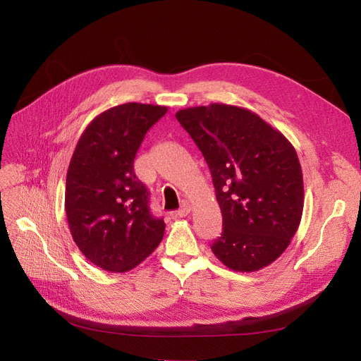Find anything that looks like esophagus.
Instances as JSON below:
<instances>
[{
  "instance_id": "esophagus-1",
  "label": "esophagus",
  "mask_w": 361,
  "mask_h": 361,
  "mask_svg": "<svg viewBox=\"0 0 361 361\" xmlns=\"http://www.w3.org/2000/svg\"><path fill=\"white\" fill-rule=\"evenodd\" d=\"M190 212H191V206L187 203V204H183V206L180 207V209L176 212V216H179V218L187 216Z\"/></svg>"
}]
</instances>
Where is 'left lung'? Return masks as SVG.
Instances as JSON below:
<instances>
[{"label": "left lung", "instance_id": "8db88e82", "mask_svg": "<svg viewBox=\"0 0 361 361\" xmlns=\"http://www.w3.org/2000/svg\"><path fill=\"white\" fill-rule=\"evenodd\" d=\"M176 118L203 154L223 214L212 253L238 272H255L281 256L304 207L297 150L279 129L243 106H190Z\"/></svg>", "mask_w": 361, "mask_h": 361}]
</instances>
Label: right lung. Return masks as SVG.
<instances>
[{
  "label": "right lung",
  "mask_w": 361,
  "mask_h": 361,
  "mask_svg": "<svg viewBox=\"0 0 361 361\" xmlns=\"http://www.w3.org/2000/svg\"><path fill=\"white\" fill-rule=\"evenodd\" d=\"M167 106L128 102L87 125L68 169L64 209L71 235L92 264L126 272L141 264L166 224L149 209V192L134 173L137 150Z\"/></svg>",
  "instance_id": "obj_1"
}]
</instances>
